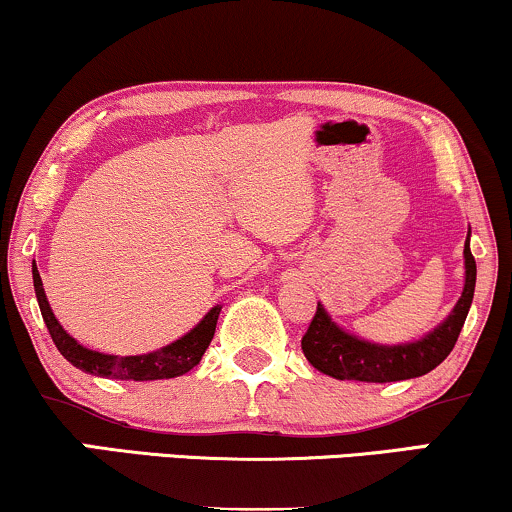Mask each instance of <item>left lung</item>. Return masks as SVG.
I'll use <instances>...</instances> for the list:
<instances>
[{"label": "left lung", "instance_id": "left-lung-1", "mask_svg": "<svg viewBox=\"0 0 512 512\" xmlns=\"http://www.w3.org/2000/svg\"><path fill=\"white\" fill-rule=\"evenodd\" d=\"M465 288L460 300L455 303L453 312L446 322L429 331L427 336L415 343H403V346H379V343L362 341L348 331H343L326 310L317 303V312L312 317L303 336V353L310 365L319 372L329 374L334 379H353V381H374V384H386V381L415 379L422 374L432 372L439 367L458 341L460 329H463L467 312H470L474 281H477V264L470 252V233L465 240Z\"/></svg>", "mask_w": 512, "mask_h": 512}]
</instances>
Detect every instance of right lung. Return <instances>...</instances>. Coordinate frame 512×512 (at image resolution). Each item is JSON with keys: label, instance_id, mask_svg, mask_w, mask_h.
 <instances>
[{"label": "right lung", "instance_id": "1", "mask_svg": "<svg viewBox=\"0 0 512 512\" xmlns=\"http://www.w3.org/2000/svg\"><path fill=\"white\" fill-rule=\"evenodd\" d=\"M33 283H35V295H38V305L45 319L49 336H52L54 346L73 367L83 369V372L95 374V377H107V379H126V381H155V379H174L181 377L200 365L202 355L209 343L214 338V329H217V319L221 307L214 305L212 310L202 317V322L190 329L186 336H181L178 341L169 343V346L152 350L145 355H104L97 350L83 348L76 338L69 336L64 331V326L57 322L52 307L47 303L45 288H42V279L38 267L33 262Z\"/></svg>", "mask_w": 512, "mask_h": 512}]
</instances>
